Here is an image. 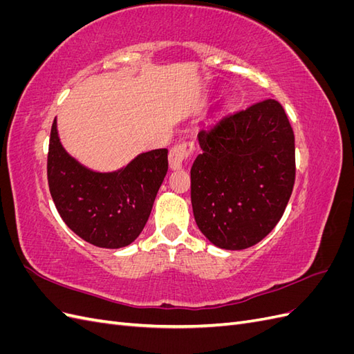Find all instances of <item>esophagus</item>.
<instances>
[{"mask_svg": "<svg viewBox=\"0 0 354 354\" xmlns=\"http://www.w3.org/2000/svg\"><path fill=\"white\" fill-rule=\"evenodd\" d=\"M194 151H195L194 142H181L176 145L173 149H171L168 155L171 169H180L183 167V162L192 153H194Z\"/></svg>", "mask_w": 354, "mask_h": 354, "instance_id": "1", "label": "esophagus"}]
</instances>
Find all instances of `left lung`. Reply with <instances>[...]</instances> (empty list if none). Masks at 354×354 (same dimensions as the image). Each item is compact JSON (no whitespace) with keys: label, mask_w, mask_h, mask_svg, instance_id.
<instances>
[{"label":"left lung","mask_w":354,"mask_h":354,"mask_svg":"<svg viewBox=\"0 0 354 354\" xmlns=\"http://www.w3.org/2000/svg\"><path fill=\"white\" fill-rule=\"evenodd\" d=\"M190 169L195 221L218 248L239 251L269 234L291 198L295 138L279 102L212 116Z\"/></svg>","instance_id":"8db88e82"}]
</instances>
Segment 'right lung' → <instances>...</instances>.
Segmentation results:
<instances>
[{"mask_svg":"<svg viewBox=\"0 0 354 354\" xmlns=\"http://www.w3.org/2000/svg\"><path fill=\"white\" fill-rule=\"evenodd\" d=\"M167 171V149L143 152L109 173L90 169L63 147L56 118L51 125L47 177L53 202L66 226L99 248H122L137 239Z\"/></svg>","mask_w":354,"mask_h":354,"instance_id":"obj_1","label":"right lung"}]
</instances>
